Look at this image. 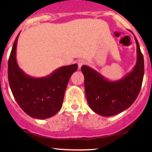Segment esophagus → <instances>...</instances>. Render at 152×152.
Masks as SVG:
<instances>
[{"mask_svg":"<svg viewBox=\"0 0 152 152\" xmlns=\"http://www.w3.org/2000/svg\"><path fill=\"white\" fill-rule=\"evenodd\" d=\"M77 63H78V66H79V68H81V66L86 64V61H85L84 60H79Z\"/></svg>","mask_w":152,"mask_h":152,"instance_id":"obj_1","label":"esophagus"}]
</instances>
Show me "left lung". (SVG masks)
Returning a JSON list of instances; mask_svg holds the SVG:
<instances>
[{"label": "left lung", "instance_id": "obj_1", "mask_svg": "<svg viewBox=\"0 0 152 152\" xmlns=\"http://www.w3.org/2000/svg\"><path fill=\"white\" fill-rule=\"evenodd\" d=\"M137 46V62L131 73L122 79L110 81L89 66H81L84 76L86 99L91 109L102 116H112L128 109L141 90L144 74V56Z\"/></svg>", "mask_w": 152, "mask_h": 152}]
</instances>
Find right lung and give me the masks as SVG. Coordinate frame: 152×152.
Listing matches in <instances>:
<instances>
[{"label": "right lung", "instance_id": "right-lung-1", "mask_svg": "<svg viewBox=\"0 0 152 152\" xmlns=\"http://www.w3.org/2000/svg\"><path fill=\"white\" fill-rule=\"evenodd\" d=\"M19 34L8 59L10 88L16 102L28 115L37 119L50 118L62 107L68 82L72 73L77 71L78 66H62L46 77H30L20 69L16 62V48Z\"/></svg>", "mask_w": 152, "mask_h": 152}]
</instances>
